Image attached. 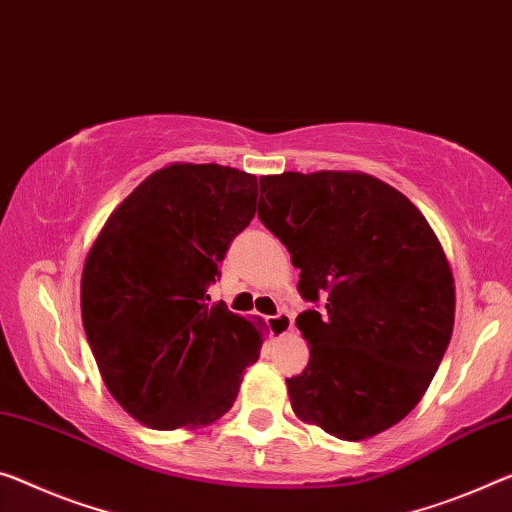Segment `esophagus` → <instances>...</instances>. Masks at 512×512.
I'll return each mask as SVG.
<instances>
[{
    "label": "esophagus",
    "instance_id": "obj_1",
    "mask_svg": "<svg viewBox=\"0 0 512 512\" xmlns=\"http://www.w3.org/2000/svg\"><path fill=\"white\" fill-rule=\"evenodd\" d=\"M267 329H270V334H272L274 338L286 336V334L290 332V329H293V318H290V313L279 311L277 316L267 318Z\"/></svg>",
    "mask_w": 512,
    "mask_h": 512
}]
</instances>
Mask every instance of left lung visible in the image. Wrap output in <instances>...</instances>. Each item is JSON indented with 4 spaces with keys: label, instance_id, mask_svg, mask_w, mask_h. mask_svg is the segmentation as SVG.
I'll return each instance as SVG.
<instances>
[{
    "label": "left lung",
    "instance_id": "8db88e82",
    "mask_svg": "<svg viewBox=\"0 0 512 512\" xmlns=\"http://www.w3.org/2000/svg\"><path fill=\"white\" fill-rule=\"evenodd\" d=\"M258 219L300 267L311 345L290 377L293 412L345 442L396 426L419 403L448 348L453 274L426 217L366 174L261 178Z\"/></svg>",
    "mask_w": 512,
    "mask_h": 512
}]
</instances>
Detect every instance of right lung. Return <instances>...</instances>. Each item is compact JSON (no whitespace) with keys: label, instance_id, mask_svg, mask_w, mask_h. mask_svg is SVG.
<instances>
[{"label":"right lung","instance_id":"1","mask_svg":"<svg viewBox=\"0 0 512 512\" xmlns=\"http://www.w3.org/2000/svg\"><path fill=\"white\" fill-rule=\"evenodd\" d=\"M256 196V176L245 171L171 164L109 215L86 256V338L109 393L146 426L217 421L261 355L256 322L208 295L256 215Z\"/></svg>","mask_w":512,"mask_h":512}]
</instances>
